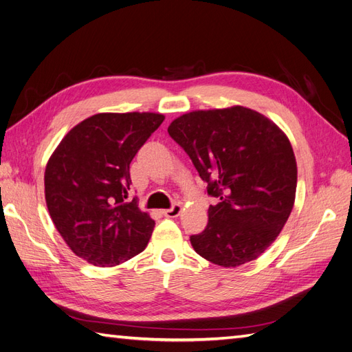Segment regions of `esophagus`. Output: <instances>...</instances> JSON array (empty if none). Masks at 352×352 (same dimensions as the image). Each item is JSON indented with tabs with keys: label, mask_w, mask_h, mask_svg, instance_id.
<instances>
[{
	"label": "esophagus",
	"mask_w": 352,
	"mask_h": 352,
	"mask_svg": "<svg viewBox=\"0 0 352 352\" xmlns=\"http://www.w3.org/2000/svg\"><path fill=\"white\" fill-rule=\"evenodd\" d=\"M182 210H183L182 205L174 204L170 209H164L162 210V215L166 217V218H175V217H178L179 214H182Z\"/></svg>",
	"instance_id": "34e87169"
}]
</instances>
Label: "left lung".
<instances>
[{"label":"left lung","mask_w":352,"mask_h":352,"mask_svg":"<svg viewBox=\"0 0 352 352\" xmlns=\"http://www.w3.org/2000/svg\"><path fill=\"white\" fill-rule=\"evenodd\" d=\"M168 133L208 183V195L218 197L206 228L190 236L193 249L228 268L264 254L295 204L298 169L286 134L243 106L188 112Z\"/></svg>","instance_id":"left-lung-1"}]
</instances>
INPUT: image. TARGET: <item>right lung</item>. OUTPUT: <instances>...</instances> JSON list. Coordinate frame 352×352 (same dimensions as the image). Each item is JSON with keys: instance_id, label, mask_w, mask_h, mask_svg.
Wrapping results in <instances>:
<instances>
[{"instance_id": "obj_1", "label": "right lung", "mask_w": 352, "mask_h": 352, "mask_svg": "<svg viewBox=\"0 0 352 352\" xmlns=\"http://www.w3.org/2000/svg\"><path fill=\"white\" fill-rule=\"evenodd\" d=\"M165 116L97 113L63 137L44 175L50 217L66 245L97 267L143 252L155 221L128 200L129 164Z\"/></svg>"}]
</instances>
